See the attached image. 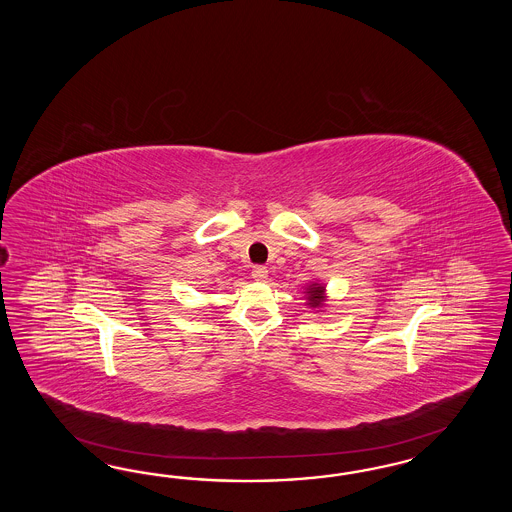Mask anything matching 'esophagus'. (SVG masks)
Segmentation results:
<instances>
[{"label": "esophagus", "mask_w": 512, "mask_h": 512, "mask_svg": "<svg viewBox=\"0 0 512 512\" xmlns=\"http://www.w3.org/2000/svg\"><path fill=\"white\" fill-rule=\"evenodd\" d=\"M251 278L255 279V281H266V278H268V270H266L264 266H253Z\"/></svg>", "instance_id": "34e87169"}]
</instances>
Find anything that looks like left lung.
I'll use <instances>...</instances> for the list:
<instances>
[{"mask_svg": "<svg viewBox=\"0 0 512 512\" xmlns=\"http://www.w3.org/2000/svg\"><path fill=\"white\" fill-rule=\"evenodd\" d=\"M306 304L311 310H323L326 302V287L319 281H311L306 285Z\"/></svg>", "mask_w": 512, "mask_h": 512, "instance_id": "left-lung-1", "label": "left lung"}]
</instances>
